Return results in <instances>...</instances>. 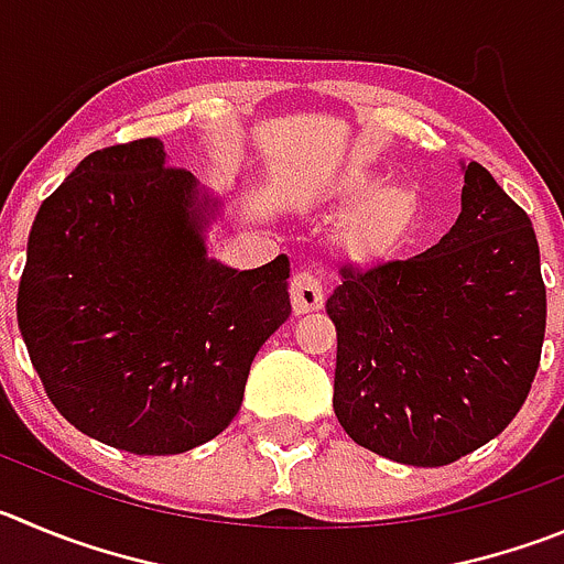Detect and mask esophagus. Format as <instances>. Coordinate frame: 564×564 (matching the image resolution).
<instances>
[{
    "mask_svg": "<svg viewBox=\"0 0 564 564\" xmlns=\"http://www.w3.org/2000/svg\"><path fill=\"white\" fill-rule=\"evenodd\" d=\"M325 294H328V289H325L323 278H317L314 272H306V270L294 272V278H292L294 314H308V312H317V308H323Z\"/></svg>",
    "mask_w": 564,
    "mask_h": 564,
    "instance_id": "esophagus-1",
    "label": "esophagus"
}]
</instances>
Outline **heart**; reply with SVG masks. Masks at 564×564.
<instances>
[{"label": "heart", "instance_id": "obj_1", "mask_svg": "<svg viewBox=\"0 0 564 564\" xmlns=\"http://www.w3.org/2000/svg\"><path fill=\"white\" fill-rule=\"evenodd\" d=\"M339 188L347 194H367L345 230L347 247L356 256H383L394 245H401L417 219V194L401 183L383 186L378 177L367 172H350L339 183Z\"/></svg>", "mask_w": 564, "mask_h": 564}]
</instances>
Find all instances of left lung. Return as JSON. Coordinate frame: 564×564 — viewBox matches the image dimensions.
<instances>
[{
    "mask_svg": "<svg viewBox=\"0 0 564 564\" xmlns=\"http://www.w3.org/2000/svg\"><path fill=\"white\" fill-rule=\"evenodd\" d=\"M334 412L361 448L442 467L501 434L529 398L545 339L531 219L481 163L440 245L370 270L341 267Z\"/></svg>",
    "mask_w": 564,
    "mask_h": 564,
    "instance_id": "left-lung-1",
    "label": "left lung"
}]
</instances>
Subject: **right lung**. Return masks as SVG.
<instances>
[{"mask_svg": "<svg viewBox=\"0 0 564 564\" xmlns=\"http://www.w3.org/2000/svg\"><path fill=\"white\" fill-rule=\"evenodd\" d=\"M210 205L158 139L91 152L41 203L19 328L57 412L110 448L170 456L223 434L292 314L286 256L245 272L205 256Z\"/></svg>", "mask_w": 564, "mask_h": 564, "instance_id": "right-lung-1", "label": "right lung"}]
</instances>
